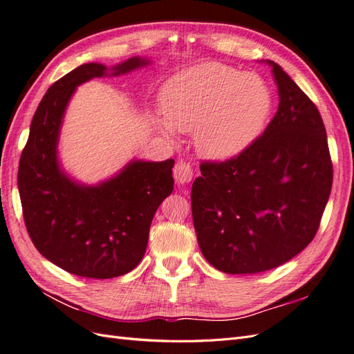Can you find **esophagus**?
Masks as SVG:
<instances>
[{"mask_svg": "<svg viewBox=\"0 0 354 354\" xmlns=\"http://www.w3.org/2000/svg\"><path fill=\"white\" fill-rule=\"evenodd\" d=\"M174 178L178 185H186L194 177V169L186 162V160H178L173 169Z\"/></svg>", "mask_w": 354, "mask_h": 354, "instance_id": "esophagus-1", "label": "esophagus"}]
</instances>
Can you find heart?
Here are the masks:
<instances>
[{
  "label": "heart",
  "mask_w": 354,
  "mask_h": 354,
  "mask_svg": "<svg viewBox=\"0 0 354 354\" xmlns=\"http://www.w3.org/2000/svg\"><path fill=\"white\" fill-rule=\"evenodd\" d=\"M272 108V91L259 75L205 62L165 82L160 91L164 116L153 121L169 137L194 131L201 156L227 160L260 137Z\"/></svg>",
  "instance_id": "obj_1"
}]
</instances>
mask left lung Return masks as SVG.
Returning <instances> with one entry per match:
<instances>
[{"instance_id": "obj_1", "label": "left lung", "mask_w": 354, "mask_h": 354, "mask_svg": "<svg viewBox=\"0 0 354 354\" xmlns=\"http://www.w3.org/2000/svg\"><path fill=\"white\" fill-rule=\"evenodd\" d=\"M264 63L279 94L272 122L238 158L203 162L192 185L199 248L229 274L270 270L301 252L315 238L332 187L322 116L277 63Z\"/></svg>"}]
</instances>
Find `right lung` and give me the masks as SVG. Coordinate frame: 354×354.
Segmentation results:
<instances>
[{"mask_svg":"<svg viewBox=\"0 0 354 354\" xmlns=\"http://www.w3.org/2000/svg\"><path fill=\"white\" fill-rule=\"evenodd\" d=\"M134 56L108 68L85 63L47 90L32 118L17 186L30 241L48 261L72 274L111 279L142 261L158 207L174 189V159H133L97 185L71 177L59 159L68 104L81 84L149 66Z\"/></svg>","mask_w":354,"mask_h":354,"instance_id":"1","label":"right lung"}]
</instances>
